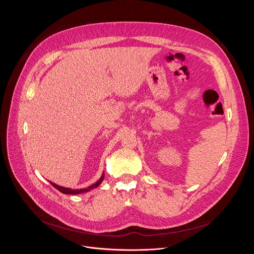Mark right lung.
I'll return each instance as SVG.
<instances>
[{"instance_id": "right-lung-1", "label": "right lung", "mask_w": 254, "mask_h": 254, "mask_svg": "<svg viewBox=\"0 0 254 254\" xmlns=\"http://www.w3.org/2000/svg\"><path fill=\"white\" fill-rule=\"evenodd\" d=\"M103 178H104V173H102V175H101L100 179H99L98 181H96V182H95L93 185H91V186H89V187H87V188H84V189H75V190H72V189H70V188L61 187V186H58V185H56V184H54V183H51V182H50V183H51V185H52L54 188H56L58 191H60V192H61V193H63V194L74 195V194H81V193H86V192H88V191H90V190H92V189H95V188H97V187L100 185V183L102 182Z\"/></svg>"}]
</instances>
